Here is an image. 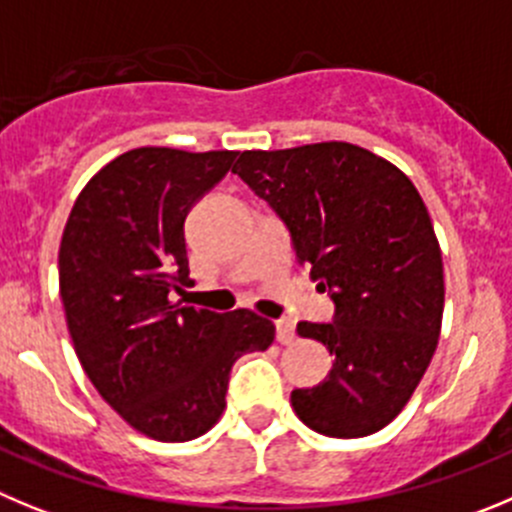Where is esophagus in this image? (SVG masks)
<instances>
[{
  "label": "esophagus",
  "instance_id": "1",
  "mask_svg": "<svg viewBox=\"0 0 512 512\" xmlns=\"http://www.w3.org/2000/svg\"><path fill=\"white\" fill-rule=\"evenodd\" d=\"M275 331H278V341L283 343V346H288V343L295 341V323L293 321H278L275 323Z\"/></svg>",
  "mask_w": 512,
  "mask_h": 512
}]
</instances>
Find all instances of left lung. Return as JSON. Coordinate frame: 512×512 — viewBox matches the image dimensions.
<instances>
[{
	"mask_svg": "<svg viewBox=\"0 0 512 512\" xmlns=\"http://www.w3.org/2000/svg\"><path fill=\"white\" fill-rule=\"evenodd\" d=\"M232 171L283 219L298 265L336 303L333 323H298L336 361L290 394L295 414L326 437L379 432L412 399L442 328V252L417 186L346 141L242 151Z\"/></svg>",
	"mask_w": 512,
	"mask_h": 512,
	"instance_id": "left-lung-1",
	"label": "left lung"
}]
</instances>
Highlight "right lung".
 Listing matches in <instances>:
<instances>
[{"label":"right lung","instance_id":"obj_1","mask_svg":"<svg viewBox=\"0 0 512 512\" xmlns=\"http://www.w3.org/2000/svg\"><path fill=\"white\" fill-rule=\"evenodd\" d=\"M234 156L126 151L85 184L62 232L60 298L80 364L136 432L159 442L209 432L234 361L275 341V326L252 310L174 303L189 283L186 214Z\"/></svg>","mask_w":512,"mask_h":512}]
</instances>
